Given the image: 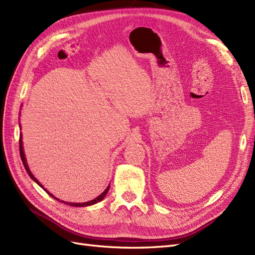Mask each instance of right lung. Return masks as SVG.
<instances>
[{
	"label": "right lung",
	"instance_id": "1",
	"mask_svg": "<svg viewBox=\"0 0 255 255\" xmlns=\"http://www.w3.org/2000/svg\"><path fill=\"white\" fill-rule=\"evenodd\" d=\"M19 144H20V155H21V159H22V162H23V164H24V168H25V170L27 171V173H28V175L30 176V178L32 179V180H34V182H37L39 186L42 188V189H44V187L42 186V184L38 181V179L33 176L32 175V173L30 172V170H29V168H28V164H27V162H26V158H25V154H24V150H23V141H22V135H20V141H19ZM109 190H110V186L104 190V192L102 193L101 195H99L98 197H96L95 199H93V200H90V201H87V203H81V204H79V203H66V201H62V200H60V199H58L57 197H55L54 195L52 194H50V193L46 190V189H44V191H45L48 195H50L51 197H54L55 199H57L58 201H61V203H64V204H66V205H68V206H72V207H86V206H92V205H95V204H97V203H99V201H101L103 198H104V196L107 195V193L109 192Z\"/></svg>",
	"mask_w": 255,
	"mask_h": 255
}]
</instances>
